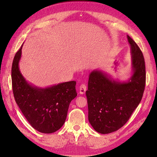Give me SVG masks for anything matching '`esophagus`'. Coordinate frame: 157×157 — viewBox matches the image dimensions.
<instances>
[{"mask_svg": "<svg viewBox=\"0 0 157 157\" xmlns=\"http://www.w3.org/2000/svg\"><path fill=\"white\" fill-rule=\"evenodd\" d=\"M86 89H87V88H86V86L85 84H81L80 86H79V94H85Z\"/></svg>", "mask_w": 157, "mask_h": 157, "instance_id": "1", "label": "esophagus"}]
</instances>
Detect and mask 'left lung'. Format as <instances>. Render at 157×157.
I'll return each mask as SVG.
<instances>
[{
	"instance_id": "8db88e82",
	"label": "left lung",
	"mask_w": 157,
	"mask_h": 157,
	"mask_svg": "<svg viewBox=\"0 0 157 157\" xmlns=\"http://www.w3.org/2000/svg\"><path fill=\"white\" fill-rule=\"evenodd\" d=\"M130 45L133 74L127 82H120L99 70L89 75L88 120L92 128L102 134L118 130L128 121L140 102L146 84L144 56L137 44L127 36Z\"/></svg>"
}]
</instances>
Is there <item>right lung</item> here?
<instances>
[{
    "label": "right lung",
    "instance_id": "right-lung-1",
    "mask_svg": "<svg viewBox=\"0 0 157 157\" xmlns=\"http://www.w3.org/2000/svg\"><path fill=\"white\" fill-rule=\"evenodd\" d=\"M22 46L16 52L11 69L15 102L32 128L44 134H51L64 124L70 102L77 96L76 82H63L45 88L29 84L19 67Z\"/></svg>",
    "mask_w": 157,
    "mask_h": 157
}]
</instances>
